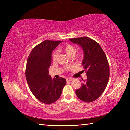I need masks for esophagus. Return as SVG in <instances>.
<instances>
[{
  "instance_id": "34e87169",
  "label": "esophagus",
  "mask_w": 130,
  "mask_h": 130,
  "mask_svg": "<svg viewBox=\"0 0 130 130\" xmlns=\"http://www.w3.org/2000/svg\"><path fill=\"white\" fill-rule=\"evenodd\" d=\"M73 80V78H67L66 79V81H72Z\"/></svg>"
}]
</instances>
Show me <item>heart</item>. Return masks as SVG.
I'll use <instances>...</instances> for the list:
<instances>
[{"label":"heart","instance_id":"1","mask_svg":"<svg viewBox=\"0 0 130 130\" xmlns=\"http://www.w3.org/2000/svg\"><path fill=\"white\" fill-rule=\"evenodd\" d=\"M63 50L70 57H74L76 53L75 47L70 44H67L63 47ZM58 52L57 51H55L52 55V58L53 61H55L58 56Z\"/></svg>","mask_w":130,"mask_h":130}]
</instances>
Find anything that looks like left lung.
Segmentation results:
<instances>
[{"mask_svg":"<svg viewBox=\"0 0 130 130\" xmlns=\"http://www.w3.org/2000/svg\"><path fill=\"white\" fill-rule=\"evenodd\" d=\"M79 45L84 52L82 65L87 75V80H82L81 87L75 93L83 101L90 103L100 96L107 85L109 67L107 57L98 43L87 37L69 39Z\"/></svg>","mask_w":130,"mask_h":130,"instance_id":"left-lung-1","label":"left lung"}]
</instances>
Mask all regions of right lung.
<instances>
[{
	"label": "right lung",
	"mask_w": 130,
	"mask_h": 130,
	"mask_svg": "<svg viewBox=\"0 0 130 130\" xmlns=\"http://www.w3.org/2000/svg\"><path fill=\"white\" fill-rule=\"evenodd\" d=\"M60 41H44L32 50L27 58L25 76L31 92L44 104H52L61 95L66 84L65 78H52L49 75L53 51Z\"/></svg>",
	"instance_id": "1"
}]
</instances>
